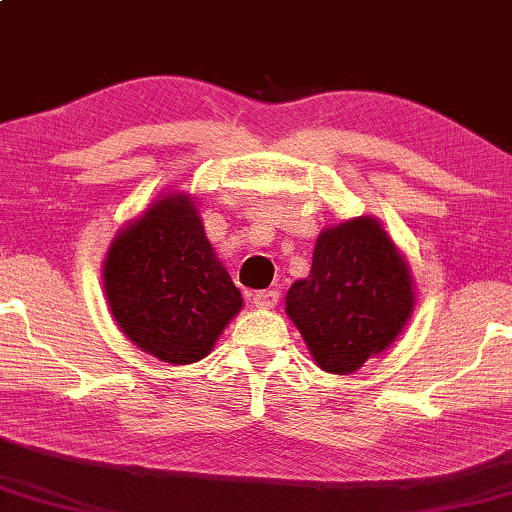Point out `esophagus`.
<instances>
[{"label": "esophagus", "mask_w": 512, "mask_h": 512, "mask_svg": "<svg viewBox=\"0 0 512 512\" xmlns=\"http://www.w3.org/2000/svg\"><path fill=\"white\" fill-rule=\"evenodd\" d=\"M276 303H278V292H276V289H264V292H257L253 296V305H255V308H259V310L276 308Z\"/></svg>", "instance_id": "34e87169"}]
</instances>
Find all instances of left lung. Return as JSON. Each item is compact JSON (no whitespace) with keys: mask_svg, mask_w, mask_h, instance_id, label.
<instances>
[{"mask_svg":"<svg viewBox=\"0 0 512 512\" xmlns=\"http://www.w3.org/2000/svg\"><path fill=\"white\" fill-rule=\"evenodd\" d=\"M285 305L319 368L352 375L409 322L414 280L379 220L361 216L317 236L310 276L289 287Z\"/></svg>","mask_w":512,"mask_h":512,"instance_id":"obj_1","label":"left lung"}]
</instances>
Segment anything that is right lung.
Listing matches in <instances>:
<instances>
[{
  "label": "right lung",
  "instance_id": "1",
  "mask_svg": "<svg viewBox=\"0 0 512 512\" xmlns=\"http://www.w3.org/2000/svg\"><path fill=\"white\" fill-rule=\"evenodd\" d=\"M103 287L126 338L174 365L207 356L243 305L186 193L158 197L119 230L103 262Z\"/></svg>",
  "mask_w": 512,
  "mask_h": 512
}]
</instances>
